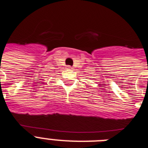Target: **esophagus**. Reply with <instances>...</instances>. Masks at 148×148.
Listing matches in <instances>:
<instances>
[{
  "label": "esophagus",
  "mask_w": 148,
  "mask_h": 148,
  "mask_svg": "<svg viewBox=\"0 0 148 148\" xmlns=\"http://www.w3.org/2000/svg\"><path fill=\"white\" fill-rule=\"evenodd\" d=\"M67 69H73V67H72L71 66H67Z\"/></svg>",
  "instance_id": "34e87169"
}]
</instances>
